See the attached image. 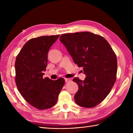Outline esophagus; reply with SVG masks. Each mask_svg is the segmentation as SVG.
<instances>
[{"mask_svg":"<svg viewBox=\"0 0 133 133\" xmlns=\"http://www.w3.org/2000/svg\"><path fill=\"white\" fill-rule=\"evenodd\" d=\"M71 79L69 78H66L65 79V82L66 83H68V82H71Z\"/></svg>","mask_w":133,"mask_h":133,"instance_id":"esophagus-1","label":"esophagus"}]
</instances>
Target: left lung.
I'll use <instances>...</instances> for the list:
<instances>
[{
  "mask_svg": "<svg viewBox=\"0 0 133 133\" xmlns=\"http://www.w3.org/2000/svg\"><path fill=\"white\" fill-rule=\"evenodd\" d=\"M60 41L86 75L84 81L73 79L79 87L74 96L76 103L87 108L96 106L108 95L116 81V55L105 39L90 32L64 34Z\"/></svg>",
  "mask_w": 133,
  "mask_h": 133,
  "instance_id": "obj_1",
  "label": "left lung"
}]
</instances>
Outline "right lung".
Wrapping results in <instances>:
<instances>
[{
	"instance_id": "add662e5",
	"label": "right lung",
	"mask_w": 133,
	"mask_h": 133,
	"mask_svg": "<svg viewBox=\"0 0 133 133\" xmlns=\"http://www.w3.org/2000/svg\"><path fill=\"white\" fill-rule=\"evenodd\" d=\"M59 35L31 39L17 55L15 82L19 91L28 103L39 110L50 109L56 104L64 79L43 78L51 46Z\"/></svg>"
}]
</instances>
